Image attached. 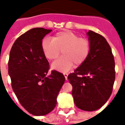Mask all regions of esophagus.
Masks as SVG:
<instances>
[{
	"instance_id": "1",
	"label": "esophagus",
	"mask_w": 125,
	"mask_h": 125,
	"mask_svg": "<svg viewBox=\"0 0 125 125\" xmlns=\"http://www.w3.org/2000/svg\"><path fill=\"white\" fill-rule=\"evenodd\" d=\"M63 75H64V77H65V80H67V79H68V73H63Z\"/></svg>"
}]
</instances>
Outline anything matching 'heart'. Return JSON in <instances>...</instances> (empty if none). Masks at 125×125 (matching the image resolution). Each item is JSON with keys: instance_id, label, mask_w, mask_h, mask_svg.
Wrapping results in <instances>:
<instances>
[{"instance_id": "obj_1", "label": "heart", "mask_w": 125, "mask_h": 125, "mask_svg": "<svg viewBox=\"0 0 125 125\" xmlns=\"http://www.w3.org/2000/svg\"><path fill=\"white\" fill-rule=\"evenodd\" d=\"M41 49L47 60H55L60 56L61 51L63 56L53 63V69L65 72L73 67L82 65L89 56L91 45L86 38L79 37L73 32L60 31L52 36V41L44 39L41 42Z\"/></svg>"}]
</instances>
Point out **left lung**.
<instances>
[{"label":"left lung","mask_w":125,"mask_h":125,"mask_svg":"<svg viewBox=\"0 0 125 125\" xmlns=\"http://www.w3.org/2000/svg\"><path fill=\"white\" fill-rule=\"evenodd\" d=\"M91 45L86 61L70 73L72 94L78 108L94 111L101 108L112 94L115 80V63L106 39L92 31L87 33Z\"/></svg>","instance_id":"obj_1"}]
</instances>
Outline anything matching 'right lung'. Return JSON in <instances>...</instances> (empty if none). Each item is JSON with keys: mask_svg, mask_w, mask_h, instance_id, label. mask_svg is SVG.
I'll use <instances>...</instances> for the list:
<instances>
[{"mask_svg": "<svg viewBox=\"0 0 125 125\" xmlns=\"http://www.w3.org/2000/svg\"><path fill=\"white\" fill-rule=\"evenodd\" d=\"M52 29L33 28L18 37L10 52L9 75L21 104L35 116L52 112L65 82L63 73L52 70L41 49V42Z\"/></svg>", "mask_w": 125, "mask_h": 125, "instance_id": "obj_1", "label": "right lung"}]
</instances>
